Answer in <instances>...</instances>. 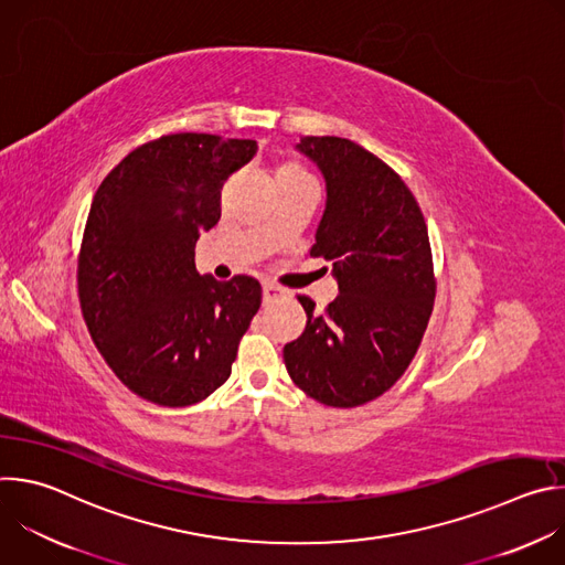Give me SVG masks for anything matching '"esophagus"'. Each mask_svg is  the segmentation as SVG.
<instances>
[{
	"label": "esophagus",
	"mask_w": 565,
	"mask_h": 565,
	"mask_svg": "<svg viewBox=\"0 0 565 565\" xmlns=\"http://www.w3.org/2000/svg\"><path fill=\"white\" fill-rule=\"evenodd\" d=\"M284 295V290L279 288V286H275V284H264V301H273V299H277V297H281Z\"/></svg>",
	"instance_id": "esophagus-1"
}]
</instances>
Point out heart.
Returning a JSON list of instances; mask_svg holds the SVG:
<instances>
[{
    "instance_id": "obj_1",
    "label": "heart",
    "mask_w": 565,
    "mask_h": 565,
    "mask_svg": "<svg viewBox=\"0 0 565 565\" xmlns=\"http://www.w3.org/2000/svg\"><path fill=\"white\" fill-rule=\"evenodd\" d=\"M299 177H306L297 166L288 163V166H281L279 172H277V179H299Z\"/></svg>"
}]
</instances>
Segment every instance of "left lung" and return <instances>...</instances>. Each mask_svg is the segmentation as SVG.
Masks as SVG:
<instances>
[{
	"label": "left lung",
	"instance_id": "8db88e82",
	"mask_svg": "<svg viewBox=\"0 0 565 565\" xmlns=\"http://www.w3.org/2000/svg\"><path fill=\"white\" fill-rule=\"evenodd\" d=\"M295 149L327 183L310 255L331 262L340 295L324 315L299 297L306 329L284 362L306 395L349 409L391 388L423 342L436 297L427 223L405 181L358 142L303 136Z\"/></svg>",
	"mask_w": 565,
	"mask_h": 565
}]
</instances>
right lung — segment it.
<instances>
[{"label": "right lung", "mask_w": 565, "mask_h": 565, "mask_svg": "<svg viewBox=\"0 0 565 565\" xmlns=\"http://www.w3.org/2000/svg\"><path fill=\"white\" fill-rule=\"evenodd\" d=\"M255 140L172 134L145 142L100 183L77 259L94 344L118 380L160 407L205 399L232 373L262 306L257 279L199 275L194 248L221 218L223 183Z\"/></svg>", "instance_id": "add662e5"}]
</instances>
